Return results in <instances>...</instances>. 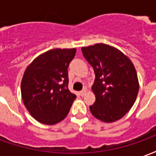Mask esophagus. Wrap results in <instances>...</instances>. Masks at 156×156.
<instances>
[{"label": "esophagus", "instance_id": "obj_1", "mask_svg": "<svg viewBox=\"0 0 156 156\" xmlns=\"http://www.w3.org/2000/svg\"><path fill=\"white\" fill-rule=\"evenodd\" d=\"M86 92H87V89H86V88H83V89L80 92V95H81V96H83V95L86 94Z\"/></svg>", "mask_w": 156, "mask_h": 156}]
</instances>
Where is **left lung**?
Instances as JSON below:
<instances>
[{
    "label": "left lung",
    "mask_w": 156,
    "mask_h": 156,
    "mask_svg": "<svg viewBox=\"0 0 156 156\" xmlns=\"http://www.w3.org/2000/svg\"><path fill=\"white\" fill-rule=\"evenodd\" d=\"M82 51L95 73L92 115L105 123L120 119L134 105L139 92L133 62L119 49L104 43L83 47Z\"/></svg>",
    "instance_id": "8db88e82"
}]
</instances>
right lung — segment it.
I'll return each instance as SVG.
<instances>
[{
	"label": "right lung",
	"instance_id": "obj_1",
	"mask_svg": "<svg viewBox=\"0 0 156 156\" xmlns=\"http://www.w3.org/2000/svg\"><path fill=\"white\" fill-rule=\"evenodd\" d=\"M76 48L51 49L26 68L21 83L25 107L36 120L52 125L64 119L76 95L68 89V68Z\"/></svg>",
	"mask_w": 156,
	"mask_h": 156
}]
</instances>
